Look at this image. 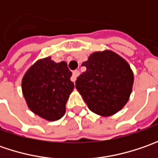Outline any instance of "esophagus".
Masks as SVG:
<instances>
[{"label":"esophagus","instance_id":"obj_1","mask_svg":"<svg viewBox=\"0 0 158 158\" xmlns=\"http://www.w3.org/2000/svg\"><path fill=\"white\" fill-rule=\"evenodd\" d=\"M79 74H80V71L79 70H75V71H73V75L71 76V81L72 82H76V78H77V76H79Z\"/></svg>","mask_w":158,"mask_h":158}]
</instances>
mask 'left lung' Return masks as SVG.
Masks as SVG:
<instances>
[{"instance_id": "left-lung-1", "label": "left lung", "mask_w": 158, "mask_h": 158, "mask_svg": "<svg viewBox=\"0 0 158 158\" xmlns=\"http://www.w3.org/2000/svg\"><path fill=\"white\" fill-rule=\"evenodd\" d=\"M86 71L77 77L76 88L89 109L107 117L120 111L129 99L134 74L129 64L111 50L95 52L82 62Z\"/></svg>"}]
</instances>
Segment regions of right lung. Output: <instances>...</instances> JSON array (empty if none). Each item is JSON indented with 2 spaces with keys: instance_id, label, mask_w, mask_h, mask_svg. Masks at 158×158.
<instances>
[{
  "instance_id": "right-lung-1",
  "label": "right lung",
  "mask_w": 158,
  "mask_h": 158,
  "mask_svg": "<svg viewBox=\"0 0 158 158\" xmlns=\"http://www.w3.org/2000/svg\"><path fill=\"white\" fill-rule=\"evenodd\" d=\"M71 76L65 61L56 63L51 57L36 61L22 80V91L30 110L48 121L63 117L67 101L75 88Z\"/></svg>"
}]
</instances>
